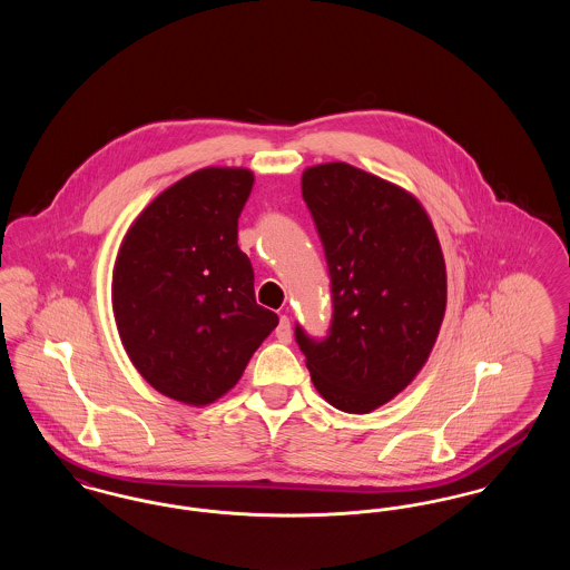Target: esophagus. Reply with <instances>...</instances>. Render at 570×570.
Segmentation results:
<instances>
[{
	"mask_svg": "<svg viewBox=\"0 0 570 570\" xmlns=\"http://www.w3.org/2000/svg\"><path fill=\"white\" fill-rule=\"evenodd\" d=\"M275 337H277L279 342H284V344L291 342V337H293V326H291V318H288V316H282V318H279L277 328H275Z\"/></svg>",
	"mask_w": 570,
	"mask_h": 570,
	"instance_id": "esophagus-1",
	"label": "esophagus"
}]
</instances>
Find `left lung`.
Instances as JSON below:
<instances>
[{
	"instance_id": "1",
	"label": "left lung",
	"mask_w": 570,
	"mask_h": 570,
	"mask_svg": "<svg viewBox=\"0 0 570 570\" xmlns=\"http://www.w3.org/2000/svg\"><path fill=\"white\" fill-rule=\"evenodd\" d=\"M301 191L325 245L333 323L323 342L297 326L316 391L367 414L402 393L434 351L446 265L421 200L353 164L307 166Z\"/></svg>"
}]
</instances>
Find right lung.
Listing matches in <instances>:
<instances>
[{
  "instance_id": "add662e5",
  "label": "right lung",
  "mask_w": 570,
  "mask_h": 570,
  "mask_svg": "<svg viewBox=\"0 0 570 570\" xmlns=\"http://www.w3.org/2000/svg\"><path fill=\"white\" fill-rule=\"evenodd\" d=\"M254 186L242 166H205L160 191L126 230L112 316L136 372L186 406L226 395L277 326L254 297L237 224Z\"/></svg>"
}]
</instances>
